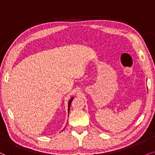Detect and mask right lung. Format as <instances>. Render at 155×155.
<instances>
[{
  "instance_id": "obj_1",
  "label": "right lung",
  "mask_w": 155,
  "mask_h": 155,
  "mask_svg": "<svg viewBox=\"0 0 155 155\" xmlns=\"http://www.w3.org/2000/svg\"><path fill=\"white\" fill-rule=\"evenodd\" d=\"M73 99H74V98H73V97H72V98L70 99L69 101V105H68V112H69V108H70V106H71V103L72 100H73Z\"/></svg>"
}]
</instances>
